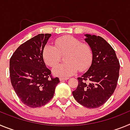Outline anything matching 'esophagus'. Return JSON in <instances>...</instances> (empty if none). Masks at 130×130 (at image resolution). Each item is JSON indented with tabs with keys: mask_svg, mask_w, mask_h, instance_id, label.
<instances>
[{
	"mask_svg": "<svg viewBox=\"0 0 130 130\" xmlns=\"http://www.w3.org/2000/svg\"><path fill=\"white\" fill-rule=\"evenodd\" d=\"M60 81H66V80H68V78L67 77H60Z\"/></svg>",
	"mask_w": 130,
	"mask_h": 130,
	"instance_id": "obj_1",
	"label": "esophagus"
}]
</instances>
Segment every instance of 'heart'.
Returning a JSON list of instances; mask_svg holds the SVG:
<instances>
[{
	"mask_svg": "<svg viewBox=\"0 0 130 130\" xmlns=\"http://www.w3.org/2000/svg\"><path fill=\"white\" fill-rule=\"evenodd\" d=\"M55 47L47 44L42 51L44 62L51 68L59 62L61 55L68 54L64 64H59L54 68L53 73L58 76L69 77L78 70L83 72L90 67L93 60L91 47L72 36L58 38L55 42Z\"/></svg>",
	"mask_w": 130,
	"mask_h": 130,
	"instance_id": "b5f03b06",
	"label": "heart"
}]
</instances>
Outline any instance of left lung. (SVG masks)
<instances>
[{
    "instance_id": "8db88e82",
    "label": "left lung",
    "mask_w": 130,
    "mask_h": 130,
    "mask_svg": "<svg viewBox=\"0 0 130 130\" xmlns=\"http://www.w3.org/2000/svg\"><path fill=\"white\" fill-rule=\"evenodd\" d=\"M85 36V41L92 49L93 60L88 70L77 78V87L72 94L79 104L94 109L104 105L114 92L120 63L113 48L103 38Z\"/></svg>"
}]
</instances>
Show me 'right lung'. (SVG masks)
<instances>
[{
	"instance_id": "right-lung-1",
	"label": "right lung",
	"mask_w": 130,
	"mask_h": 130,
	"mask_svg": "<svg viewBox=\"0 0 130 130\" xmlns=\"http://www.w3.org/2000/svg\"><path fill=\"white\" fill-rule=\"evenodd\" d=\"M51 34H40L21 44L10 60V81L23 104L31 108L47 104L60 83L43 61L42 51Z\"/></svg>"
}]
</instances>
